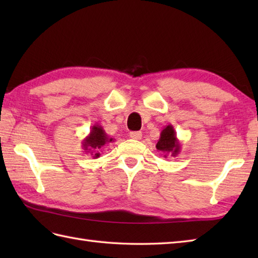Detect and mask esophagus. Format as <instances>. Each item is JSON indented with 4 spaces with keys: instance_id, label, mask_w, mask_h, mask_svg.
I'll return each instance as SVG.
<instances>
[{
    "instance_id": "obj_1",
    "label": "esophagus",
    "mask_w": 258,
    "mask_h": 258,
    "mask_svg": "<svg viewBox=\"0 0 258 258\" xmlns=\"http://www.w3.org/2000/svg\"><path fill=\"white\" fill-rule=\"evenodd\" d=\"M130 138L133 140H141L142 139V132H131Z\"/></svg>"
}]
</instances>
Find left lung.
<instances>
[{"instance_id": "obj_1", "label": "left lung", "mask_w": 258, "mask_h": 258, "mask_svg": "<svg viewBox=\"0 0 258 258\" xmlns=\"http://www.w3.org/2000/svg\"><path fill=\"white\" fill-rule=\"evenodd\" d=\"M156 149L163 152L164 154H165L164 155L165 157H167V155L175 157L179 154L180 142L177 139L176 132H175L173 125H166L165 127L162 130L160 139L157 141Z\"/></svg>"}]
</instances>
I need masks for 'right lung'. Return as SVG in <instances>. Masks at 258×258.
<instances>
[{"instance_id": "obj_1", "label": "right lung", "mask_w": 258, "mask_h": 258, "mask_svg": "<svg viewBox=\"0 0 258 258\" xmlns=\"http://www.w3.org/2000/svg\"><path fill=\"white\" fill-rule=\"evenodd\" d=\"M115 139L108 136L100 124L92 126L90 134L82 141V149L85 154H91L93 158H98L101 156V150L109 143H113Z\"/></svg>"}]
</instances>
